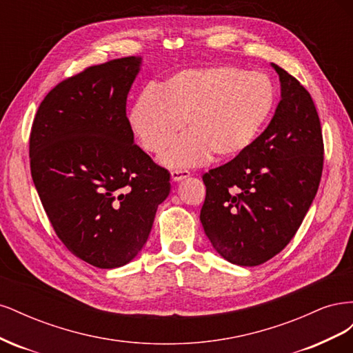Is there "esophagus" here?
I'll use <instances>...</instances> for the list:
<instances>
[{
    "instance_id": "esophagus-1",
    "label": "esophagus",
    "mask_w": 353,
    "mask_h": 353,
    "mask_svg": "<svg viewBox=\"0 0 353 353\" xmlns=\"http://www.w3.org/2000/svg\"><path fill=\"white\" fill-rule=\"evenodd\" d=\"M170 176H172L174 181L185 179V178L190 176V170H187V169H174L172 172H170Z\"/></svg>"
}]
</instances>
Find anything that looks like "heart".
<instances>
[{
  "label": "heart",
  "mask_w": 353,
  "mask_h": 353,
  "mask_svg": "<svg viewBox=\"0 0 353 353\" xmlns=\"http://www.w3.org/2000/svg\"><path fill=\"white\" fill-rule=\"evenodd\" d=\"M276 90L268 74L221 65L185 69L144 90L131 110V126L141 145L162 153L187 121L190 132L168 148L170 168L196 166L215 154L232 159L256 141L270 121Z\"/></svg>",
  "instance_id": "1"
}]
</instances>
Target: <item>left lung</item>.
<instances>
[{"instance_id": "obj_1", "label": "left lung", "mask_w": 353, "mask_h": 353, "mask_svg": "<svg viewBox=\"0 0 353 353\" xmlns=\"http://www.w3.org/2000/svg\"><path fill=\"white\" fill-rule=\"evenodd\" d=\"M281 100L244 153L203 175L200 221L215 250L241 266L280 253L312 205L324 165L321 122L303 85L280 66Z\"/></svg>"}]
</instances>
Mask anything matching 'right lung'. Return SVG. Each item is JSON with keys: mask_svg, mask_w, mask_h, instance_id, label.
I'll return each mask as SVG.
<instances>
[{"mask_svg": "<svg viewBox=\"0 0 353 353\" xmlns=\"http://www.w3.org/2000/svg\"><path fill=\"white\" fill-rule=\"evenodd\" d=\"M141 59L122 57L63 79L41 101L30 174L57 237L97 268L132 261L150 234L170 174L134 143L126 99Z\"/></svg>", "mask_w": 353, "mask_h": 353, "instance_id": "add662e5", "label": "right lung"}]
</instances>
